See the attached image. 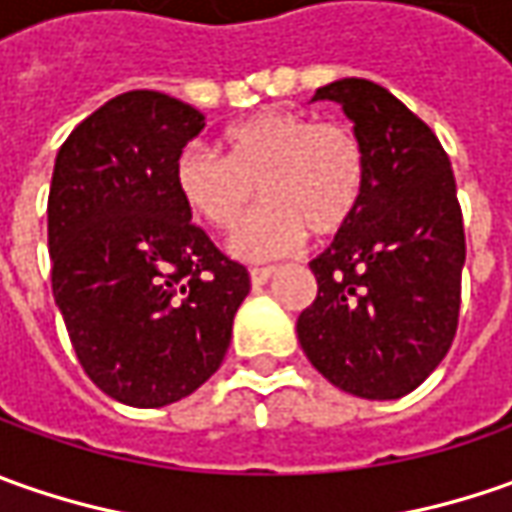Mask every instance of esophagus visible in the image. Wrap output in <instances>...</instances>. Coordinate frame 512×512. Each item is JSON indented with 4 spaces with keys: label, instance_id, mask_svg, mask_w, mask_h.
<instances>
[{
    "label": "esophagus",
    "instance_id": "obj_1",
    "mask_svg": "<svg viewBox=\"0 0 512 512\" xmlns=\"http://www.w3.org/2000/svg\"><path fill=\"white\" fill-rule=\"evenodd\" d=\"M273 273H276V267H253V270H250V282H253V285H265Z\"/></svg>",
    "mask_w": 512,
    "mask_h": 512
}]
</instances>
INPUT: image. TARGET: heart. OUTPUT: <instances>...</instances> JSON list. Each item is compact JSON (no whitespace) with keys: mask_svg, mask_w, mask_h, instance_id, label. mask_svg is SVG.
Here are the masks:
<instances>
[{"mask_svg":"<svg viewBox=\"0 0 512 512\" xmlns=\"http://www.w3.org/2000/svg\"><path fill=\"white\" fill-rule=\"evenodd\" d=\"M225 159L187 148L173 168L185 207L213 230H236L259 199L233 250L245 259H273L305 233L336 236L364 199L367 153L344 122H316L296 110H259L230 125L219 139Z\"/></svg>","mask_w":512,"mask_h":512,"instance_id":"b5f03b06","label":"heart"}]
</instances>
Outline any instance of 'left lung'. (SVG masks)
Segmentation results:
<instances>
[{"label": "left lung", "instance_id": "obj_1", "mask_svg": "<svg viewBox=\"0 0 512 512\" xmlns=\"http://www.w3.org/2000/svg\"><path fill=\"white\" fill-rule=\"evenodd\" d=\"M339 102L367 153L364 199L310 262L319 293L296 333L310 364L344 393L399 399L439 367L459 327L464 222L436 133L382 85L339 79Z\"/></svg>", "mask_w": 512, "mask_h": 512}]
</instances>
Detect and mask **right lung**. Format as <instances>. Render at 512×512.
Masks as SVG:
<instances>
[{
	"mask_svg": "<svg viewBox=\"0 0 512 512\" xmlns=\"http://www.w3.org/2000/svg\"><path fill=\"white\" fill-rule=\"evenodd\" d=\"M205 116L159 90L90 113L56 156L48 196L53 299L90 382L130 407L190 396L225 359L250 293L176 193Z\"/></svg>",
	"mask_w": 512,
	"mask_h": 512,
	"instance_id": "obj_1",
	"label": "right lung"
}]
</instances>
